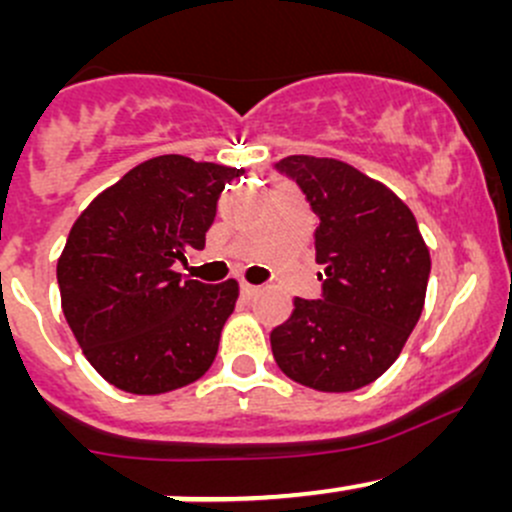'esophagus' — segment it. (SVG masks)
Masks as SVG:
<instances>
[{
  "label": "esophagus",
  "mask_w": 512,
  "mask_h": 512,
  "mask_svg": "<svg viewBox=\"0 0 512 512\" xmlns=\"http://www.w3.org/2000/svg\"><path fill=\"white\" fill-rule=\"evenodd\" d=\"M240 294H242V297H245V299H252V297H255V294H257V287H255V285H247V282H242V285H240Z\"/></svg>",
  "instance_id": "34e87169"
}]
</instances>
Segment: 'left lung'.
Returning <instances> with one entry per match:
<instances>
[{
    "mask_svg": "<svg viewBox=\"0 0 512 512\" xmlns=\"http://www.w3.org/2000/svg\"><path fill=\"white\" fill-rule=\"evenodd\" d=\"M319 227L322 299L294 297L272 329L277 366L317 391H356L379 379L414 332L426 299L431 255L409 205L379 180L334 158L287 156Z\"/></svg>",
    "mask_w": 512,
    "mask_h": 512,
    "instance_id": "1",
    "label": "left lung"
}]
</instances>
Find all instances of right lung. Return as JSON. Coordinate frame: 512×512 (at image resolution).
<instances>
[{
	"label": "right lung",
	"instance_id": "1",
	"mask_svg": "<svg viewBox=\"0 0 512 512\" xmlns=\"http://www.w3.org/2000/svg\"><path fill=\"white\" fill-rule=\"evenodd\" d=\"M245 170L158 156L91 200L56 265L61 309L84 356L116 389L156 396L215 361L235 280H183L175 262L203 250L227 183Z\"/></svg>",
	"mask_w": 512,
	"mask_h": 512
}]
</instances>
